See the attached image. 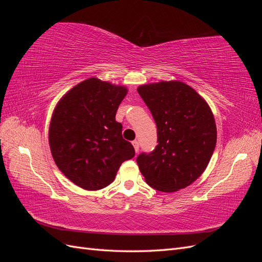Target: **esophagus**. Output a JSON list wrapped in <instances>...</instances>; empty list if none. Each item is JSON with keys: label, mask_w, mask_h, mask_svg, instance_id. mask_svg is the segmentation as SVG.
Instances as JSON below:
<instances>
[{"label": "esophagus", "mask_w": 262, "mask_h": 262, "mask_svg": "<svg viewBox=\"0 0 262 262\" xmlns=\"http://www.w3.org/2000/svg\"><path fill=\"white\" fill-rule=\"evenodd\" d=\"M132 145H133V147H134V150H136V153H138V152H139V147H140L139 142H138V141H133V142H132Z\"/></svg>", "instance_id": "esophagus-1"}]
</instances>
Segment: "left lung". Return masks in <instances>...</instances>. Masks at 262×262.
<instances>
[{"label":"left lung","mask_w":262,"mask_h":262,"mask_svg":"<svg viewBox=\"0 0 262 262\" xmlns=\"http://www.w3.org/2000/svg\"><path fill=\"white\" fill-rule=\"evenodd\" d=\"M152 113L158 144L137 163L149 187L175 192L199 178L216 145V124L205 99L181 81H162L138 87Z\"/></svg>","instance_id":"left-lung-1"}]
</instances>
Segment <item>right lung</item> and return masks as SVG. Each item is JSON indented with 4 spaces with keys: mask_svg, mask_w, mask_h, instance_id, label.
<instances>
[{
    "mask_svg": "<svg viewBox=\"0 0 262 262\" xmlns=\"http://www.w3.org/2000/svg\"><path fill=\"white\" fill-rule=\"evenodd\" d=\"M128 94L122 85L90 77L72 87L55 106L49 125V145L58 168L82 189L109 186L124 161L134 156L116 121Z\"/></svg>",
    "mask_w": 262,
    "mask_h": 262,
    "instance_id": "right-lung-1",
    "label": "right lung"
}]
</instances>
